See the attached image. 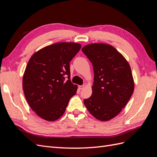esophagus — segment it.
<instances>
[{
    "label": "esophagus",
    "instance_id": "1",
    "mask_svg": "<svg viewBox=\"0 0 157 157\" xmlns=\"http://www.w3.org/2000/svg\"><path fill=\"white\" fill-rule=\"evenodd\" d=\"M84 88V85H80V86H78L79 90H82Z\"/></svg>",
    "mask_w": 157,
    "mask_h": 157
}]
</instances>
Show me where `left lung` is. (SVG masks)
<instances>
[{"label":"left lung","mask_w":157,"mask_h":157,"mask_svg":"<svg viewBox=\"0 0 157 157\" xmlns=\"http://www.w3.org/2000/svg\"><path fill=\"white\" fill-rule=\"evenodd\" d=\"M82 51L92 63L94 73L92 94L84 99V105L97 119L111 120L126 106L134 92L130 66L111 45L91 44Z\"/></svg>","instance_id":"obj_1"}]
</instances>
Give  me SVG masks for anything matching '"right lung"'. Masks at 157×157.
<instances>
[{
	"label": "right lung",
	"mask_w": 157,
	"mask_h": 157,
	"mask_svg": "<svg viewBox=\"0 0 157 157\" xmlns=\"http://www.w3.org/2000/svg\"><path fill=\"white\" fill-rule=\"evenodd\" d=\"M81 48L75 42H59L33 54L23 77V89L29 106L48 121L63 115L77 86L70 80V61ZM67 78V79H66Z\"/></svg>",
	"instance_id": "add662e5"
}]
</instances>
